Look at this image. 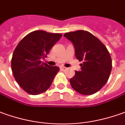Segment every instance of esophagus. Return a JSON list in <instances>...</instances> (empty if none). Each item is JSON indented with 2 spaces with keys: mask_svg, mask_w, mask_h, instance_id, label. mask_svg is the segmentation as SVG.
<instances>
[{
  "mask_svg": "<svg viewBox=\"0 0 125 125\" xmlns=\"http://www.w3.org/2000/svg\"><path fill=\"white\" fill-rule=\"evenodd\" d=\"M61 69L62 71H65V70H67V68L65 67H61Z\"/></svg>",
  "mask_w": 125,
  "mask_h": 125,
  "instance_id": "esophagus-1",
  "label": "esophagus"
}]
</instances>
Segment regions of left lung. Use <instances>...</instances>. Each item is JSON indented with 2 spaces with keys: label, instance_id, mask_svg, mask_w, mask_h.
<instances>
[{
  "label": "left lung",
  "instance_id": "1",
  "mask_svg": "<svg viewBox=\"0 0 125 125\" xmlns=\"http://www.w3.org/2000/svg\"><path fill=\"white\" fill-rule=\"evenodd\" d=\"M64 36L73 43L77 60L83 61L81 71H75L69 80L71 86L82 94L96 93L106 84L112 71V58L107 49L86 31L66 32Z\"/></svg>",
  "mask_w": 125,
  "mask_h": 125
}]
</instances>
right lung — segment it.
I'll return each mask as SVG.
<instances>
[{
  "label": "right lung",
  "mask_w": 125,
  "mask_h": 125,
  "mask_svg": "<svg viewBox=\"0 0 125 125\" xmlns=\"http://www.w3.org/2000/svg\"><path fill=\"white\" fill-rule=\"evenodd\" d=\"M61 33L31 32L20 41L13 53L11 69L15 81L27 93L37 95L50 87L58 67L42 62L61 37Z\"/></svg>",
  "instance_id": "right-lung-1"
}]
</instances>
